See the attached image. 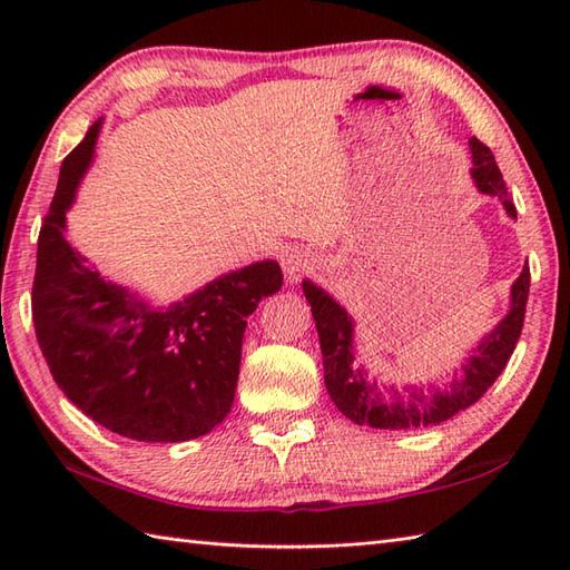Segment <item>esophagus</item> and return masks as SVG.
<instances>
[{
  "label": "esophagus",
  "instance_id": "esophagus-1",
  "mask_svg": "<svg viewBox=\"0 0 570 570\" xmlns=\"http://www.w3.org/2000/svg\"><path fill=\"white\" fill-rule=\"evenodd\" d=\"M311 266H313V259L306 249L294 247V249H286L282 254V269H284L286 282H296V278L304 272H308Z\"/></svg>",
  "mask_w": 570,
  "mask_h": 570
}]
</instances>
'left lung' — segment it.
<instances>
[{"label":"left lung","mask_w":570,"mask_h":570,"mask_svg":"<svg viewBox=\"0 0 570 570\" xmlns=\"http://www.w3.org/2000/svg\"><path fill=\"white\" fill-rule=\"evenodd\" d=\"M470 156V176L475 180L478 190L490 198H498L504 213L517 220V208L512 198L507 196V186L492 151L472 137ZM301 286H304L321 337L325 386H328V394L333 404L341 409V414L355 421L357 426L390 431L426 429L439 426V423L475 404L507 367L524 325L529 264L522 266V274L512 284L507 316L490 333L482 335V341L470 350V355L460 370L453 372V380L445 386H435L433 382L396 386L392 382L374 380L362 362H355L353 316L311 278H304Z\"/></svg>","instance_id":"left-lung-1"}]
</instances>
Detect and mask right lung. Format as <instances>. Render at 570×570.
I'll use <instances>...</instances> for the list:
<instances>
[{"mask_svg": "<svg viewBox=\"0 0 570 570\" xmlns=\"http://www.w3.org/2000/svg\"><path fill=\"white\" fill-rule=\"evenodd\" d=\"M100 129L102 119L60 164L36 252V337L56 384L107 431L147 443L200 439L229 414L247 316L284 274L276 259L252 262L168 306L107 282L66 239Z\"/></svg>", "mask_w": 570, "mask_h": 570, "instance_id": "add662e5", "label": "right lung"}]
</instances>
